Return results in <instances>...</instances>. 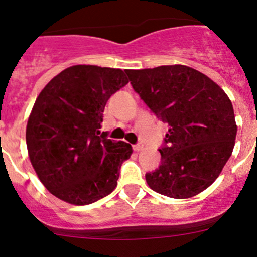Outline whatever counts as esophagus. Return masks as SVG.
Wrapping results in <instances>:
<instances>
[{"label": "esophagus", "mask_w": 257, "mask_h": 257, "mask_svg": "<svg viewBox=\"0 0 257 257\" xmlns=\"http://www.w3.org/2000/svg\"><path fill=\"white\" fill-rule=\"evenodd\" d=\"M133 149H134V151H143L144 150V144L143 143H138L135 144L134 146H133Z\"/></svg>", "instance_id": "1"}]
</instances>
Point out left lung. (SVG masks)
I'll return each mask as SVG.
<instances>
[{
    "label": "left lung",
    "mask_w": 257,
    "mask_h": 257,
    "mask_svg": "<svg viewBox=\"0 0 257 257\" xmlns=\"http://www.w3.org/2000/svg\"><path fill=\"white\" fill-rule=\"evenodd\" d=\"M149 108L169 129L161 166L146 173L153 191L190 198L208 188L231 157L237 125L231 100L204 73L185 65L124 70Z\"/></svg>",
    "instance_id": "obj_1"
}]
</instances>
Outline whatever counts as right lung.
<instances>
[{"label":"right lung","mask_w":257,"mask_h":257,"mask_svg":"<svg viewBox=\"0 0 257 257\" xmlns=\"http://www.w3.org/2000/svg\"><path fill=\"white\" fill-rule=\"evenodd\" d=\"M128 83L119 69L75 65L49 82L26 126L29 157L44 187L75 205L91 204L116 188L133 150L100 133L112 94Z\"/></svg>","instance_id":"1"}]
</instances>
